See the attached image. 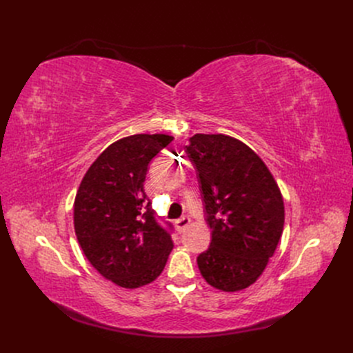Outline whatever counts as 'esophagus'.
I'll return each instance as SVG.
<instances>
[{
    "mask_svg": "<svg viewBox=\"0 0 353 353\" xmlns=\"http://www.w3.org/2000/svg\"><path fill=\"white\" fill-rule=\"evenodd\" d=\"M190 223H192V220H190V217H188V216H183V217H180L179 220H176V229H177V232L179 233H181V232H184L186 230V228L188 226H190Z\"/></svg>",
    "mask_w": 353,
    "mask_h": 353,
    "instance_id": "34e87169",
    "label": "esophagus"
}]
</instances>
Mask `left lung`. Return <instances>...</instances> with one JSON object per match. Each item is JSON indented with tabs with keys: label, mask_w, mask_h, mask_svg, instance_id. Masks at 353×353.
<instances>
[{
	"label": "left lung",
	"mask_w": 353,
	"mask_h": 353,
	"mask_svg": "<svg viewBox=\"0 0 353 353\" xmlns=\"http://www.w3.org/2000/svg\"><path fill=\"white\" fill-rule=\"evenodd\" d=\"M186 153L212 229L210 248L197 257L199 270L219 290H243L261 277L281 240V189L263 160L234 137L197 133Z\"/></svg>",
	"instance_id": "8db88e82"
}]
</instances>
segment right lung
Listing matches in <instances>:
<instances>
[{
  "mask_svg": "<svg viewBox=\"0 0 353 353\" xmlns=\"http://www.w3.org/2000/svg\"><path fill=\"white\" fill-rule=\"evenodd\" d=\"M173 140L169 134L123 137L92 161L74 200V230L92 265L125 289L156 281L173 250L145 203L144 180L150 160Z\"/></svg>",
  "mask_w": 353,
  "mask_h": 353,
  "instance_id": "1",
  "label": "right lung"
}]
</instances>
